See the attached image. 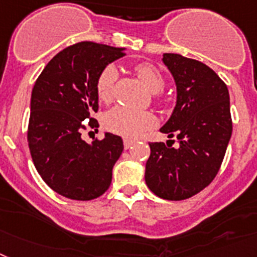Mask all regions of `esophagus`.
Wrapping results in <instances>:
<instances>
[{"instance_id":"obj_1","label":"esophagus","mask_w":257,"mask_h":257,"mask_svg":"<svg viewBox=\"0 0 257 257\" xmlns=\"http://www.w3.org/2000/svg\"><path fill=\"white\" fill-rule=\"evenodd\" d=\"M133 144H135V141H133V140H124V148L125 149H129L131 146L133 145Z\"/></svg>"}]
</instances>
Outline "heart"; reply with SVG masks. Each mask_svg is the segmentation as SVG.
Listing matches in <instances>:
<instances>
[{
  "label": "heart",
  "mask_w": 257,
  "mask_h": 257,
  "mask_svg": "<svg viewBox=\"0 0 257 257\" xmlns=\"http://www.w3.org/2000/svg\"><path fill=\"white\" fill-rule=\"evenodd\" d=\"M135 70L146 87L153 92L161 91L165 87V78L154 65L141 62L135 66ZM117 78V70L113 65L105 66L96 81V95L100 102L108 103L113 96V85ZM157 124L155 116L148 111H136L117 105L109 109L104 116V126L109 132L126 139H136L142 133L154 128Z\"/></svg>",
  "instance_id": "b5f03b06"
}]
</instances>
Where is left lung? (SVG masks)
<instances>
[{"label": "left lung", "instance_id": "8db88e82", "mask_svg": "<svg viewBox=\"0 0 257 257\" xmlns=\"http://www.w3.org/2000/svg\"><path fill=\"white\" fill-rule=\"evenodd\" d=\"M162 60L178 96L161 132L175 136L179 145L149 144L145 182L158 197L179 201L197 195L218 174L232 132L230 96L225 82L205 64L176 53H165Z\"/></svg>", "mask_w": 257, "mask_h": 257}]
</instances>
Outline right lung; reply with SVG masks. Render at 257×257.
<instances>
[{
    "mask_svg": "<svg viewBox=\"0 0 257 257\" xmlns=\"http://www.w3.org/2000/svg\"><path fill=\"white\" fill-rule=\"evenodd\" d=\"M124 48L81 42L47 64L31 94L29 141L32 162L47 184L64 197L87 201L109 188L122 140L105 133L87 144L81 137L98 112L96 81L103 69L122 57Z\"/></svg>",
    "mask_w": 257,
    "mask_h": 257,
    "instance_id": "1",
    "label": "right lung"
}]
</instances>
